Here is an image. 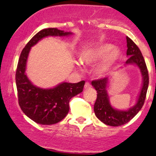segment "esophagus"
<instances>
[{"label": "esophagus", "mask_w": 156, "mask_h": 156, "mask_svg": "<svg viewBox=\"0 0 156 156\" xmlns=\"http://www.w3.org/2000/svg\"><path fill=\"white\" fill-rule=\"evenodd\" d=\"M91 87V84L89 83V82H86L85 85H84V88L85 89H89Z\"/></svg>", "instance_id": "obj_1"}]
</instances>
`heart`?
Returning <instances> with one entry per match:
<instances>
[{
    "label": "heart",
    "instance_id": "obj_1",
    "mask_svg": "<svg viewBox=\"0 0 156 156\" xmlns=\"http://www.w3.org/2000/svg\"><path fill=\"white\" fill-rule=\"evenodd\" d=\"M111 44H104L94 49L83 52L80 57V62L87 65H92L105 59L103 64L97 69V73L100 76L106 73L120 57L121 52Z\"/></svg>",
    "mask_w": 156,
    "mask_h": 156
}]
</instances>
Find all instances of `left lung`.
Wrapping results in <instances>:
<instances>
[{
  "instance_id": "left-lung-1",
  "label": "left lung",
  "mask_w": 156,
  "mask_h": 156,
  "mask_svg": "<svg viewBox=\"0 0 156 156\" xmlns=\"http://www.w3.org/2000/svg\"><path fill=\"white\" fill-rule=\"evenodd\" d=\"M127 55L129 58L126 64H136L140 69L143 78V84L139 99L133 107L128 111H120L114 108L109 102L107 93L108 78H103L92 81V85L96 89L97 100L94 105V111L96 117L101 122L110 126H120L128 122L138 114L142 108L146 98L147 91L149 85V76L144 57L138 46L132 39L127 37Z\"/></svg>"
}]
</instances>
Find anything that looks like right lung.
<instances>
[{"mask_svg":"<svg viewBox=\"0 0 156 156\" xmlns=\"http://www.w3.org/2000/svg\"><path fill=\"white\" fill-rule=\"evenodd\" d=\"M70 34L71 32H64L56 28H45L34 36L21 52L15 75L18 103L27 117L38 124L53 125L62 120L69 112V101L83 92L85 81L76 83L64 82L47 89L35 87L25 73L28 53L32 46L44 37Z\"/></svg>","mask_w":156,"mask_h":156,"instance_id":"1","label":"right lung"}]
</instances>
